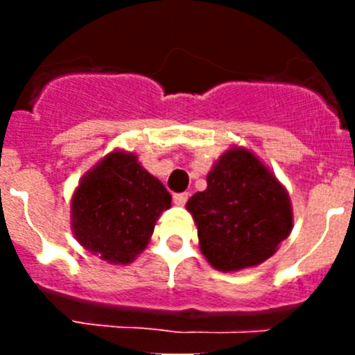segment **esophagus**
<instances>
[{
    "mask_svg": "<svg viewBox=\"0 0 355 355\" xmlns=\"http://www.w3.org/2000/svg\"><path fill=\"white\" fill-rule=\"evenodd\" d=\"M172 200H174V205H178V206H183L184 202H187V200H188V193H187V192L174 193V196H172Z\"/></svg>",
    "mask_w": 355,
    "mask_h": 355,
    "instance_id": "obj_1",
    "label": "esophagus"
}]
</instances>
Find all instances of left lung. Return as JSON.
I'll list each match as a JSON object with an SVG mask.
<instances>
[{"mask_svg":"<svg viewBox=\"0 0 355 355\" xmlns=\"http://www.w3.org/2000/svg\"><path fill=\"white\" fill-rule=\"evenodd\" d=\"M206 181L187 208L213 268L241 270L270 258L293 224L288 193L274 174L249 150L231 149Z\"/></svg>","mask_w":355,"mask_h":355,"instance_id":"left-lung-1","label":"left lung"}]
</instances>
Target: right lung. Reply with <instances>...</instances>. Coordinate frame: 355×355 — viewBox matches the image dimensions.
Returning a JSON list of instances; mask_svg holds the SVG:
<instances>
[{"instance_id":"add662e5","label":"right lung","mask_w":355,"mask_h":355,"mask_svg":"<svg viewBox=\"0 0 355 355\" xmlns=\"http://www.w3.org/2000/svg\"><path fill=\"white\" fill-rule=\"evenodd\" d=\"M172 197L137 156L112 153L85 175L72 197L76 240L110 263H131L146 247Z\"/></svg>"}]
</instances>
